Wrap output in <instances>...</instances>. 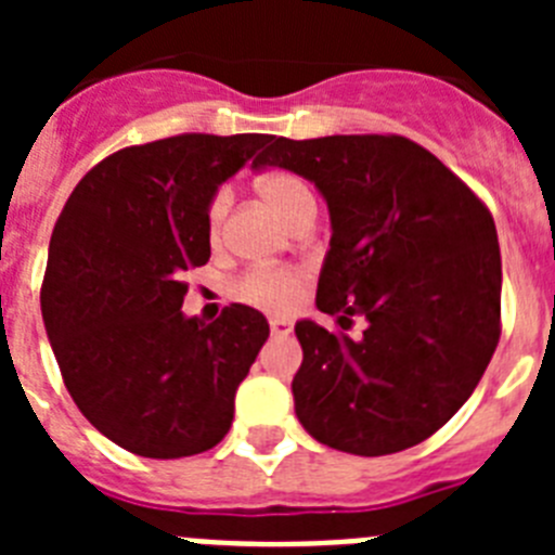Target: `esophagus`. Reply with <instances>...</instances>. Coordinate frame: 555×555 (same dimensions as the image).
<instances>
[{
    "label": "esophagus",
    "mask_w": 555,
    "mask_h": 555,
    "mask_svg": "<svg viewBox=\"0 0 555 555\" xmlns=\"http://www.w3.org/2000/svg\"><path fill=\"white\" fill-rule=\"evenodd\" d=\"M269 331H272V336H288L292 333V322L269 320Z\"/></svg>",
    "instance_id": "obj_1"
}]
</instances>
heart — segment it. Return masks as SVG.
I'll use <instances>...</instances> for the list:
<instances>
[{
    "label": "heart",
    "instance_id": "1",
    "mask_svg": "<svg viewBox=\"0 0 555 555\" xmlns=\"http://www.w3.org/2000/svg\"><path fill=\"white\" fill-rule=\"evenodd\" d=\"M255 189L292 224L302 214L313 210V194L308 183L288 169L263 171L261 178L255 180ZM230 208H233V189L230 185H219V189L210 191L208 203H205V230H208V238L214 244L222 238ZM302 292H306V272L297 267H255L247 269L233 283L235 300L269 313H288L300 302Z\"/></svg>",
    "mask_w": 555,
    "mask_h": 555
}]
</instances>
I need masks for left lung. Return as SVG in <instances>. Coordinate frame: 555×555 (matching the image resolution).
I'll use <instances>...</instances> for the list:
<instances>
[{"instance_id":"obj_1","label":"left lung","mask_w":555,"mask_h":555,"mask_svg":"<svg viewBox=\"0 0 555 555\" xmlns=\"http://www.w3.org/2000/svg\"><path fill=\"white\" fill-rule=\"evenodd\" d=\"M255 169L311 180L331 208L317 308L297 322L302 428L341 453L425 442L467 403L500 341V247L483 199L405 135L269 139ZM361 315L365 333L345 330Z\"/></svg>"}]
</instances>
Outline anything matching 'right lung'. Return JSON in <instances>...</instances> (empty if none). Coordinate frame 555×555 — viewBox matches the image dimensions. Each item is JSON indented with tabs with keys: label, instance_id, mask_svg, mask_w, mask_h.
Instances as JSON below:
<instances>
[{
	"label": "right lung",
	"instance_id": "right-lung-1",
	"mask_svg": "<svg viewBox=\"0 0 555 555\" xmlns=\"http://www.w3.org/2000/svg\"><path fill=\"white\" fill-rule=\"evenodd\" d=\"M272 135L180 132L113 152L57 217L41 313L88 423L144 459L217 448L235 389L269 336L263 313L185 320L183 272L210 258L205 203Z\"/></svg>",
	"mask_w": 555,
	"mask_h": 555
}]
</instances>
